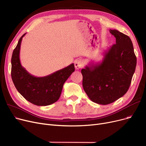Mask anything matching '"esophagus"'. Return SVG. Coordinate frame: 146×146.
Segmentation results:
<instances>
[{"mask_svg":"<svg viewBox=\"0 0 146 146\" xmlns=\"http://www.w3.org/2000/svg\"><path fill=\"white\" fill-rule=\"evenodd\" d=\"M74 66L76 69H77V70H79V69L82 68L83 66V61L81 59L76 60L74 62Z\"/></svg>","mask_w":146,"mask_h":146,"instance_id":"34e87169","label":"esophagus"}]
</instances>
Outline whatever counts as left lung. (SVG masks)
Returning <instances> with one entry per match:
<instances>
[{
	"mask_svg": "<svg viewBox=\"0 0 146 146\" xmlns=\"http://www.w3.org/2000/svg\"><path fill=\"white\" fill-rule=\"evenodd\" d=\"M116 44L105 51L101 62L82 69L84 90L92 101L101 105L113 102L128 91L135 72L137 58L130 38L110 29Z\"/></svg>",
	"mask_w": 146,
	"mask_h": 146,
	"instance_id": "obj_1",
	"label": "left lung"
}]
</instances>
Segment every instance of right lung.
I'll list each match as a JSON object with an SVG mask.
<instances>
[{"label":"right lung","instance_id":"1","mask_svg":"<svg viewBox=\"0 0 146 146\" xmlns=\"http://www.w3.org/2000/svg\"><path fill=\"white\" fill-rule=\"evenodd\" d=\"M18 41L11 58V77L15 88L26 100L38 106H47L59 99L64 83L74 71L72 63L44 77H35L21 64L19 53L22 38Z\"/></svg>","mask_w":146,"mask_h":146}]
</instances>
